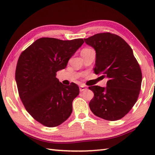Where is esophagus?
Segmentation results:
<instances>
[{
	"label": "esophagus",
	"instance_id": "34e87169",
	"mask_svg": "<svg viewBox=\"0 0 155 155\" xmlns=\"http://www.w3.org/2000/svg\"><path fill=\"white\" fill-rule=\"evenodd\" d=\"M79 89H80L81 92H83V91H84L85 90H87V87H85V86H84V85H81Z\"/></svg>",
	"mask_w": 155,
	"mask_h": 155
}]
</instances>
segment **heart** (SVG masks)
Masks as SVG:
<instances>
[{
  "label": "heart",
  "mask_w": 155,
  "mask_h": 155,
  "mask_svg": "<svg viewBox=\"0 0 155 155\" xmlns=\"http://www.w3.org/2000/svg\"><path fill=\"white\" fill-rule=\"evenodd\" d=\"M91 50H92V49H91V48H84V49H83V51H82V52H84V51H91Z\"/></svg>",
  "instance_id": "heart-1"
}]
</instances>
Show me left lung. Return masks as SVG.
I'll list each match as a JSON object with an SVG mask.
<instances>
[{"label": "left lung", "instance_id": "left-lung-1", "mask_svg": "<svg viewBox=\"0 0 155 155\" xmlns=\"http://www.w3.org/2000/svg\"><path fill=\"white\" fill-rule=\"evenodd\" d=\"M84 40L96 51L94 73H102L108 79L105 88L88 87L94 93L91 110L105 120L120 119L136 103L142 83V72L132 48L119 36L109 32Z\"/></svg>", "mask_w": 155, "mask_h": 155}]
</instances>
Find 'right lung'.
<instances>
[{
	"label": "right lung",
	"instance_id": "1",
	"mask_svg": "<svg viewBox=\"0 0 155 155\" xmlns=\"http://www.w3.org/2000/svg\"><path fill=\"white\" fill-rule=\"evenodd\" d=\"M83 43V38H41L20 55L15 72L19 97L28 113L44 126L57 127L71 116L79 88L73 83L65 86L56 75Z\"/></svg>",
	"mask_w": 155,
	"mask_h": 155
}]
</instances>
